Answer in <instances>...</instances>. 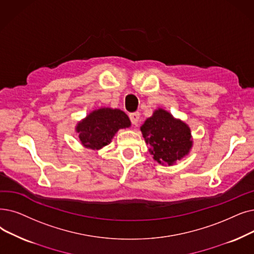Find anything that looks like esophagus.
I'll use <instances>...</instances> for the list:
<instances>
[{"label":"esophagus","instance_id":"1","mask_svg":"<svg viewBox=\"0 0 254 254\" xmlns=\"http://www.w3.org/2000/svg\"><path fill=\"white\" fill-rule=\"evenodd\" d=\"M129 119H130V123L133 124L134 126H137L139 123V119H140V113L139 112H133L129 114Z\"/></svg>","mask_w":254,"mask_h":254}]
</instances>
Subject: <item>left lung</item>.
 <instances>
[{
	"label": "left lung",
	"instance_id": "8db88e82",
	"mask_svg": "<svg viewBox=\"0 0 254 254\" xmlns=\"http://www.w3.org/2000/svg\"><path fill=\"white\" fill-rule=\"evenodd\" d=\"M141 131L149 152L160 164L172 165L188 154L192 147L189 127L163 109L146 119Z\"/></svg>",
	"mask_w": 254,
	"mask_h": 254
}]
</instances>
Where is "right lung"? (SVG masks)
Returning a JSON list of instances; mask_svg holds the SVG:
<instances>
[{"instance_id":"obj_1","label":"right lung","mask_w":254,"mask_h":254,"mask_svg":"<svg viewBox=\"0 0 254 254\" xmlns=\"http://www.w3.org/2000/svg\"><path fill=\"white\" fill-rule=\"evenodd\" d=\"M130 121L127 115L110 108H102L88 115L76 127L82 144L91 149H100L111 142L119 128L128 127Z\"/></svg>"}]
</instances>
